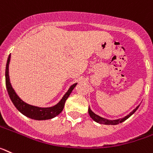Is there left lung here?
I'll use <instances>...</instances> for the list:
<instances>
[{
    "label": "left lung",
    "mask_w": 153,
    "mask_h": 153,
    "mask_svg": "<svg viewBox=\"0 0 153 153\" xmlns=\"http://www.w3.org/2000/svg\"><path fill=\"white\" fill-rule=\"evenodd\" d=\"M140 105V104H139ZM139 105H138V106L136 107V108L134 109V110L132 111H131L130 113H129L128 115L125 116L124 117H121V118H118V119H114V120H110V119H107V118H104V117H100V116H99L98 114H95L94 112H93L92 110L91 109V108H88V113H89V115L91 116V117L92 118L93 120L94 121H96V122H97V123L99 124H103V125H117V124L119 123H121V122H123V121H125V120L128 119L130 116L132 115L134 113H135V111H136V110L139 108Z\"/></svg>",
    "instance_id": "left-lung-1"
}]
</instances>
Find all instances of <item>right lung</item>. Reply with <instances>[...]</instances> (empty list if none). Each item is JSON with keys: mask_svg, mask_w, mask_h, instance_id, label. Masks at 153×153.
<instances>
[{"mask_svg": "<svg viewBox=\"0 0 153 153\" xmlns=\"http://www.w3.org/2000/svg\"><path fill=\"white\" fill-rule=\"evenodd\" d=\"M11 60V54L9 55L7 58V64H6V70H5V79H6V87L8 93V95L11 98V100L15 106V108L18 109L22 114H24L26 117L32 118L34 120H48L56 117L58 114H59L62 112V109L65 105V102L69 97V96L71 94L72 91L74 89V87L76 86L77 83H74L73 85L70 87L66 93L63 95L59 101L57 103L56 105L53 107H49V108H41V107L34 106L31 105L22 100L19 97L16 92L14 91V88L11 86V83L10 82V77H9V63Z\"/></svg>", "mask_w": 153, "mask_h": 153, "instance_id": "add662e5", "label": "right lung"}]
</instances>
